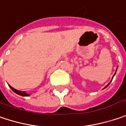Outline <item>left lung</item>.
I'll list each match as a JSON object with an SVG mask.
<instances>
[{
    "label": "left lung",
    "instance_id": "1",
    "mask_svg": "<svg viewBox=\"0 0 126 126\" xmlns=\"http://www.w3.org/2000/svg\"><path fill=\"white\" fill-rule=\"evenodd\" d=\"M116 70H117V68H116ZM116 72H115V73H114V75H113V76H114V75H116ZM113 78H112V79H113ZM109 84H110V83H109V84H108V85H107V86H106V87H104V88H106V87H108V86H109Z\"/></svg>",
    "mask_w": 126,
    "mask_h": 126
}]
</instances>
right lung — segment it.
<instances>
[{
	"label": "right lung",
	"instance_id": "add662e5",
	"mask_svg": "<svg viewBox=\"0 0 126 126\" xmlns=\"http://www.w3.org/2000/svg\"><path fill=\"white\" fill-rule=\"evenodd\" d=\"M9 87H10V89H11L14 92H15L16 94H19V95L23 96H30V94H29L26 93L25 92H22V91H19V90H15V89H14L13 87H11L10 85H9Z\"/></svg>",
	"mask_w": 126,
	"mask_h": 126
}]
</instances>
